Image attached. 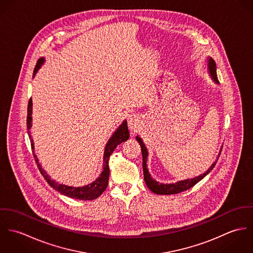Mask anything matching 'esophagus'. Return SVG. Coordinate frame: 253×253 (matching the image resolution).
<instances>
[{"mask_svg":"<svg viewBox=\"0 0 253 253\" xmlns=\"http://www.w3.org/2000/svg\"><path fill=\"white\" fill-rule=\"evenodd\" d=\"M139 124H140V118L138 116L130 115L128 117V127L131 131L135 132L139 127Z\"/></svg>","mask_w":253,"mask_h":253,"instance_id":"esophagus-1","label":"esophagus"}]
</instances>
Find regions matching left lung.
I'll use <instances>...</instances> for the list:
<instances>
[{
    "instance_id": "1",
    "label": "left lung",
    "mask_w": 253,
    "mask_h": 253,
    "mask_svg": "<svg viewBox=\"0 0 253 253\" xmlns=\"http://www.w3.org/2000/svg\"><path fill=\"white\" fill-rule=\"evenodd\" d=\"M208 67H209V73L211 77V79L216 83L219 84L218 79H217L216 74V64L214 62V60L211 57H209L208 59ZM136 140L138 141V143L141 146V152H142V157H143V173H144V181L147 185V187L155 194L158 195H173V194H178L183 191H186L188 189H190L191 187H193L194 185H196L199 181L202 180L207 174H209L214 168V166L216 165V161L211 165V167L203 174L191 178V179H185V180L178 181L176 183H171V184H164V183H160L158 181L153 179L151 177V174L148 171L147 169V157H148V151L147 148L145 146L142 139L139 136H136ZM221 153V151H220ZM220 153L218 155V158L220 156Z\"/></svg>"
}]
</instances>
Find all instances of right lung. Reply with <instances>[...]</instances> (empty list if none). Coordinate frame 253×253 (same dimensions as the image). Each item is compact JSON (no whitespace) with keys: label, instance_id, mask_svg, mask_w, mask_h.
I'll return each instance as SVG.
<instances>
[{"label":"right lung","instance_id":"right-lung-1","mask_svg":"<svg viewBox=\"0 0 253 253\" xmlns=\"http://www.w3.org/2000/svg\"><path fill=\"white\" fill-rule=\"evenodd\" d=\"M43 62H44L43 57H42L38 60L33 77H35L36 73L41 68V66L43 64ZM32 105H33L32 98H30L29 102H28V109H27V131H28L29 138L31 139V147L33 150L35 162H36L38 169H40V172L42 173L43 178L49 184V186L51 188H53L60 194L65 195L69 198L77 199V200H83V201H90V200H94V199L98 198L105 191V189L108 186L109 173H110L108 164L110 156L112 155L113 151L116 149V147L118 145L123 143L124 141H126L129 138V131L127 128L126 121L125 120L122 123V125L117 128V130L114 132V134L110 137L107 144L105 146L104 156H103V170L100 173L99 177L88 185H85L83 187H73V186L59 184L58 182L51 179L50 176L42 169L41 165L39 164V160L34 152V142H33V139L31 138V134H30V128L32 126Z\"/></svg>","mask_w":253,"mask_h":253}]
</instances>
